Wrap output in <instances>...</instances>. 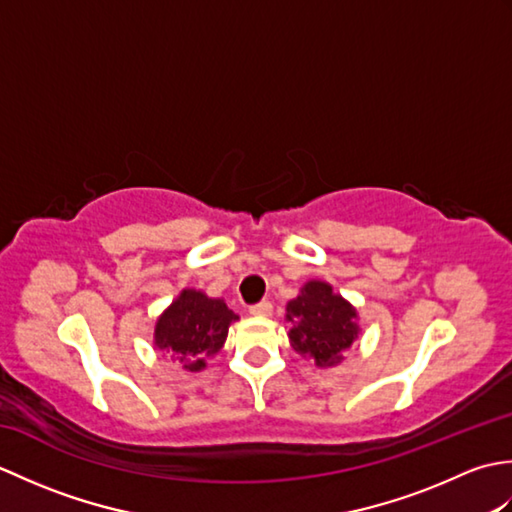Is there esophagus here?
I'll list each match as a JSON object with an SVG mask.
<instances>
[{"instance_id":"34e87169","label":"esophagus","mask_w":512,"mask_h":512,"mask_svg":"<svg viewBox=\"0 0 512 512\" xmlns=\"http://www.w3.org/2000/svg\"><path fill=\"white\" fill-rule=\"evenodd\" d=\"M248 312L255 314V317H268V314L273 312V303L264 299V301H259V303H253V306L248 308Z\"/></svg>"}]
</instances>
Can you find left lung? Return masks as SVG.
I'll use <instances>...</instances> for the list:
<instances>
[{"label":"left lung","mask_w":512,"mask_h":512,"mask_svg":"<svg viewBox=\"0 0 512 512\" xmlns=\"http://www.w3.org/2000/svg\"><path fill=\"white\" fill-rule=\"evenodd\" d=\"M292 323L290 343L295 352L308 354L319 367L341 363V354L358 334L356 310L343 297L334 295L332 286L323 281H310L301 295L286 308Z\"/></svg>","instance_id":"8db88e82"}]
</instances>
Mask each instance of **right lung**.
Masks as SVG:
<instances>
[{"instance_id":"obj_1","label":"right lung","mask_w":512,"mask_h":512,"mask_svg":"<svg viewBox=\"0 0 512 512\" xmlns=\"http://www.w3.org/2000/svg\"><path fill=\"white\" fill-rule=\"evenodd\" d=\"M237 314L222 299H209L198 290H182L156 323V345L167 350L187 372H200L206 358L222 350L228 325Z\"/></svg>"}]
</instances>
